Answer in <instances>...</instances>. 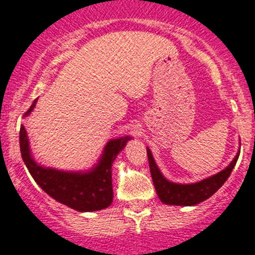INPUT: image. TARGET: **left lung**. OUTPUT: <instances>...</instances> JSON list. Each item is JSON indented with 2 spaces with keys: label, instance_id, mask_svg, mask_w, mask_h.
I'll list each match as a JSON object with an SVG mask.
<instances>
[{
  "label": "left lung",
  "instance_id": "1",
  "mask_svg": "<svg viewBox=\"0 0 255 255\" xmlns=\"http://www.w3.org/2000/svg\"><path fill=\"white\" fill-rule=\"evenodd\" d=\"M239 152L237 153L234 160L229 163L228 167H226L223 171L212 176V177H208L197 183L180 185V183L170 182L163 177L162 173L156 166L150 148H147L151 177H152L153 186H155L158 198L161 200V202L173 206H195L197 203L203 202L214 195L222 187V185L228 180L229 175L232 173V170L234 168L237 160H238Z\"/></svg>",
  "mask_w": 255,
  "mask_h": 255
}]
</instances>
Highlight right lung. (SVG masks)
<instances>
[{
    "mask_svg": "<svg viewBox=\"0 0 255 255\" xmlns=\"http://www.w3.org/2000/svg\"><path fill=\"white\" fill-rule=\"evenodd\" d=\"M37 99L27 110L26 115L33 110ZM128 136L110 140L104 148L99 163L85 173L64 172L54 168H44L37 165L29 153L28 137L23 125L19 130V147L23 162L29 173L45 193L58 202L80 212H90L107 208L113 202L112 165L118 153L125 147Z\"/></svg>",
    "mask_w": 255,
    "mask_h": 255,
    "instance_id": "right-lung-1",
    "label": "right lung"
}]
</instances>
